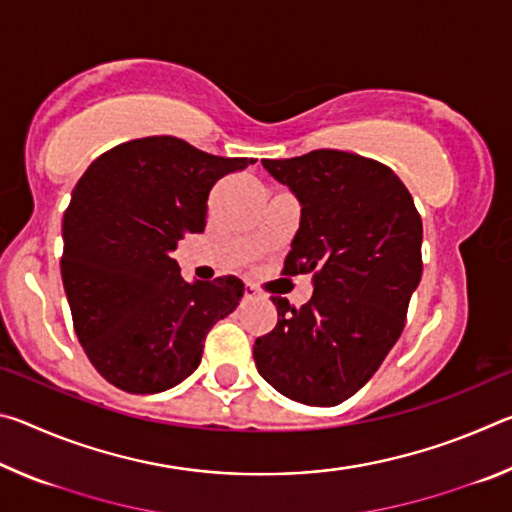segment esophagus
<instances>
[{
    "instance_id": "esophagus-1",
    "label": "esophagus",
    "mask_w": 512,
    "mask_h": 512,
    "mask_svg": "<svg viewBox=\"0 0 512 512\" xmlns=\"http://www.w3.org/2000/svg\"><path fill=\"white\" fill-rule=\"evenodd\" d=\"M259 296V293H257V289L253 287V284H246V287H244V298L246 300H255Z\"/></svg>"
}]
</instances>
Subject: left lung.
<instances>
[{"instance_id":"1","label":"left lung","mask_w":512,"mask_h":512,"mask_svg":"<svg viewBox=\"0 0 512 512\" xmlns=\"http://www.w3.org/2000/svg\"><path fill=\"white\" fill-rule=\"evenodd\" d=\"M262 164L302 205L282 275L311 273L314 296L300 309L271 296L277 325L255 341V366L293 402L336 406L400 339L422 275L420 214L393 169L357 153Z\"/></svg>"}]
</instances>
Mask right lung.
Returning <instances> with one entry per match:
<instances>
[{"mask_svg":"<svg viewBox=\"0 0 512 512\" xmlns=\"http://www.w3.org/2000/svg\"><path fill=\"white\" fill-rule=\"evenodd\" d=\"M253 162L153 135L99 155L76 183L60 273L79 343L112 386L146 395L180 384L216 320L237 309L239 277L189 284L171 250L205 230L216 180Z\"/></svg>","mask_w":512,"mask_h":512,"instance_id":"add662e5","label":"right lung"}]
</instances>
